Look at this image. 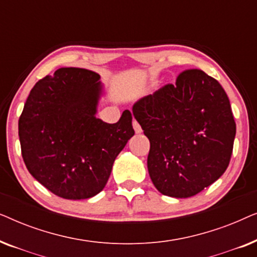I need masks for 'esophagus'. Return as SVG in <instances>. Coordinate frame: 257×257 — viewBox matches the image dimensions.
<instances>
[{"instance_id": "34e87169", "label": "esophagus", "mask_w": 257, "mask_h": 257, "mask_svg": "<svg viewBox=\"0 0 257 257\" xmlns=\"http://www.w3.org/2000/svg\"><path fill=\"white\" fill-rule=\"evenodd\" d=\"M133 128H135V131H136V133L137 135H139V133H142L143 132V130H142V127H140V125L138 124V121L136 120V119H133Z\"/></svg>"}]
</instances>
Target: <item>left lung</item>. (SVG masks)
<instances>
[{
    "label": "left lung",
    "instance_id": "8db88e82",
    "mask_svg": "<svg viewBox=\"0 0 257 257\" xmlns=\"http://www.w3.org/2000/svg\"><path fill=\"white\" fill-rule=\"evenodd\" d=\"M132 112L150 140L147 168L161 194L189 198L227 170L236 124L223 87L202 70H185Z\"/></svg>",
    "mask_w": 257,
    "mask_h": 257
}]
</instances>
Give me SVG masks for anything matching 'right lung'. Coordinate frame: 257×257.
<instances>
[{"mask_svg":"<svg viewBox=\"0 0 257 257\" xmlns=\"http://www.w3.org/2000/svg\"><path fill=\"white\" fill-rule=\"evenodd\" d=\"M100 76L62 68L35 84L19 120L24 164L57 196L92 198L103 191L115 158L135 135L132 114L107 124L96 117Z\"/></svg>","mask_w":257,"mask_h":257,"instance_id":"add662e5","label":"right lung"}]
</instances>
